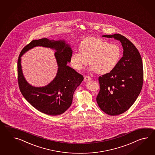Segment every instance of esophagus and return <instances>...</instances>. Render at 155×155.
Returning <instances> with one entry per match:
<instances>
[{"mask_svg": "<svg viewBox=\"0 0 155 155\" xmlns=\"http://www.w3.org/2000/svg\"><path fill=\"white\" fill-rule=\"evenodd\" d=\"M91 80V78L90 77V76H88V75H86V76H84V81L85 82H86V81H88L89 80Z\"/></svg>", "mask_w": 155, "mask_h": 155, "instance_id": "obj_1", "label": "esophagus"}]
</instances>
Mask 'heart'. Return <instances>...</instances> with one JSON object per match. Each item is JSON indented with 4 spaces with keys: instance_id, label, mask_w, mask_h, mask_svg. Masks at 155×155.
<instances>
[{
    "instance_id": "1",
    "label": "heart",
    "mask_w": 155,
    "mask_h": 155,
    "mask_svg": "<svg viewBox=\"0 0 155 155\" xmlns=\"http://www.w3.org/2000/svg\"><path fill=\"white\" fill-rule=\"evenodd\" d=\"M80 52L73 53L70 63L73 68L82 70L89 61L90 69L99 74L110 73L115 69L121 59L122 51L116 44H109L96 37H88L82 41Z\"/></svg>"
}]
</instances>
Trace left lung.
Instances as JSON below:
<instances>
[{"mask_svg": "<svg viewBox=\"0 0 155 155\" xmlns=\"http://www.w3.org/2000/svg\"><path fill=\"white\" fill-rule=\"evenodd\" d=\"M102 36L119 40L124 52L115 69L99 76L100 91L96 101L107 115H119L130 108L141 91L143 82L142 60L138 50L125 36L120 34Z\"/></svg>", "mask_w": 155, "mask_h": 155, "instance_id": "8db88e82", "label": "left lung"}]
</instances>
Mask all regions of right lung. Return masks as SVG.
<instances>
[{"mask_svg": "<svg viewBox=\"0 0 155 155\" xmlns=\"http://www.w3.org/2000/svg\"><path fill=\"white\" fill-rule=\"evenodd\" d=\"M41 46L56 50L55 56L58 65L56 77L49 84L36 88L30 86L24 78L21 66V56L28 49ZM73 51L64 40L47 38L33 40L21 51L18 60V81L20 92L31 105L40 112L56 116L69 109L74 92L84 79L82 75L67 65L70 62Z\"/></svg>", "mask_w": 155, "mask_h": 155, "instance_id": "add662e5", "label": "right lung"}]
</instances>
